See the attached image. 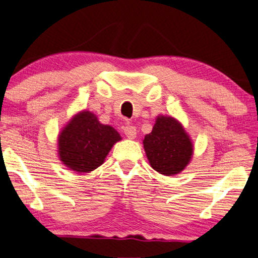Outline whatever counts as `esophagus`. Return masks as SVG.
<instances>
[{
    "label": "esophagus",
    "mask_w": 258,
    "mask_h": 258,
    "mask_svg": "<svg viewBox=\"0 0 258 258\" xmlns=\"http://www.w3.org/2000/svg\"><path fill=\"white\" fill-rule=\"evenodd\" d=\"M123 133H125L127 138L135 139L136 136H137L136 126H133L132 123H126V126L123 127Z\"/></svg>",
    "instance_id": "esophagus-1"
}]
</instances>
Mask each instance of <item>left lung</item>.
<instances>
[{
	"mask_svg": "<svg viewBox=\"0 0 258 258\" xmlns=\"http://www.w3.org/2000/svg\"><path fill=\"white\" fill-rule=\"evenodd\" d=\"M143 144L152 169L164 176L180 173L194 153L190 137L172 116H157L152 132L145 136Z\"/></svg>",
	"mask_w": 258,
	"mask_h": 258,
	"instance_id": "obj_1",
	"label": "left lung"
}]
</instances>
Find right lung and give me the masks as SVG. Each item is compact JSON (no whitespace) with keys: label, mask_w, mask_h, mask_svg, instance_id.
Masks as SVG:
<instances>
[{"label":"right lung","mask_w":258,"mask_h":258,"mask_svg":"<svg viewBox=\"0 0 258 258\" xmlns=\"http://www.w3.org/2000/svg\"><path fill=\"white\" fill-rule=\"evenodd\" d=\"M121 140L109 125L99 121L95 114L82 111L75 114L59 135L60 160L75 172H91L105 161L113 145Z\"/></svg>","instance_id":"right-lung-1"}]
</instances>
